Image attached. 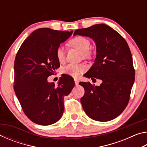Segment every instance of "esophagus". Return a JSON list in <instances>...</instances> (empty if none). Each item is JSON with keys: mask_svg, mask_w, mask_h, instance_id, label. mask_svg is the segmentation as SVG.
I'll list each match as a JSON object with an SVG mask.
<instances>
[{"mask_svg": "<svg viewBox=\"0 0 147 147\" xmlns=\"http://www.w3.org/2000/svg\"><path fill=\"white\" fill-rule=\"evenodd\" d=\"M74 82H75V84H76V86H77L78 84V83H79V80L78 79H76V78H75L74 79Z\"/></svg>", "mask_w": 147, "mask_h": 147, "instance_id": "1", "label": "esophagus"}]
</instances>
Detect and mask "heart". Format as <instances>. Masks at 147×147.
Instances as JSON below:
<instances>
[{"label": "heart", "mask_w": 147, "mask_h": 147, "mask_svg": "<svg viewBox=\"0 0 147 147\" xmlns=\"http://www.w3.org/2000/svg\"><path fill=\"white\" fill-rule=\"evenodd\" d=\"M70 44L74 48L82 53L84 58L91 56V43L88 39L82 36H77L72 39ZM56 57L59 62H63L65 59V49L63 47L59 46L56 50ZM86 70V67L82 64H68L63 68V73L73 77H78Z\"/></svg>", "instance_id": "1"}]
</instances>
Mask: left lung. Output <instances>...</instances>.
Returning a JSON list of instances; mask_svg holds the SVG:
<instances>
[{
	"label": "left lung",
	"instance_id": "1",
	"mask_svg": "<svg viewBox=\"0 0 147 147\" xmlns=\"http://www.w3.org/2000/svg\"><path fill=\"white\" fill-rule=\"evenodd\" d=\"M76 35L89 37L96 47V58L86 77L102 81L99 86L79 83L85 89L80 99L84 110L94 121L113 120L127 106L135 80L130 48L117 32L104 24L78 29Z\"/></svg>",
	"mask_w": 147,
	"mask_h": 147
}]
</instances>
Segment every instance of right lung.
I'll return each instance as SVG.
<instances>
[{"instance_id":"right-lung-1","label":"right lung","mask_w":147,"mask_h":147,"mask_svg":"<svg viewBox=\"0 0 147 147\" xmlns=\"http://www.w3.org/2000/svg\"><path fill=\"white\" fill-rule=\"evenodd\" d=\"M73 32L39 28L24 40L16 55L15 93L25 115L38 124L51 125L60 119L64 96L74 86V79L67 74H62L58 86L47 81L59 67L57 49Z\"/></svg>"}]
</instances>
